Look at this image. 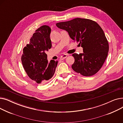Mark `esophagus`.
I'll list each match as a JSON object with an SVG mask.
<instances>
[{
  "label": "esophagus",
  "instance_id": "obj_1",
  "mask_svg": "<svg viewBox=\"0 0 123 123\" xmlns=\"http://www.w3.org/2000/svg\"><path fill=\"white\" fill-rule=\"evenodd\" d=\"M67 55L66 54H63V55H62V56L60 57V60H63V59H65V58H66L67 57Z\"/></svg>",
  "mask_w": 123,
  "mask_h": 123
}]
</instances>
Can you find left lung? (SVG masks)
Wrapping results in <instances>:
<instances>
[{
    "mask_svg": "<svg viewBox=\"0 0 123 123\" xmlns=\"http://www.w3.org/2000/svg\"><path fill=\"white\" fill-rule=\"evenodd\" d=\"M60 29L67 31L71 38L80 42L83 53H74L72 68L84 76L97 73L104 63L109 51V43L100 25L88 19L76 18L71 20L56 23Z\"/></svg>",
    "mask_w": 123,
    "mask_h": 123,
    "instance_id": "obj_1",
    "label": "left lung"
}]
</instances>
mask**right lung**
<instances>
[{
  "label": "right lung",
  "instance_id": "obj_1",
  "mask_svg": "<svg viewBox=\"0 0 123 123\" xmlns=\"http://www.w3.org/2000/svg\"><path fill=\"white\" fill-rule=\"evenodd\" d=\"M51 28L43 25L36 30L30 42L23 50L21 62L29 78L38 84L45 83L54 75L58 61L49 63L46 52L52 47L50 38Z\"/></svg>",
  "mask_w": 123,
  "mask_h": 123
}]
</instances>
